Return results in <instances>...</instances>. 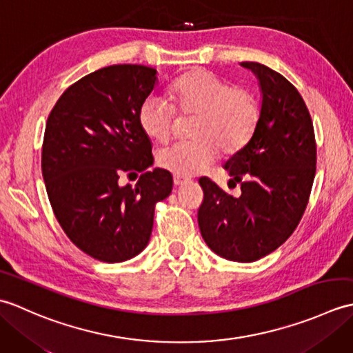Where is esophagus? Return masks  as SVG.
<instances>
[{
    "label": "esophagus",
    "mask_w": 353,
    "mask_h": 353,
    "mask_svg": "<svg viewBox=\"0 0 353 353\" xmlns=\"http://www.w3.org/2000/svg\"><path fill=\"white\" fill-rule=\"evenodd\" d=\"M172 181H174V185H176V186H182V185H185V183H188L190 179H188V177H183V176L174 174V179H172Z\"/></svg>",
    "instance_id": "esophagus-1"
}]
</instances>
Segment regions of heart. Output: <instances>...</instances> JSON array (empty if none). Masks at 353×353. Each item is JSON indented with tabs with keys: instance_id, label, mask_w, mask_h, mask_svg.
I'll use <instances>...</instances> for the list:
<instances>
[{
	"instance_id": "1",
	"label": "heart",
	"mask_w": 353,
	"mask_h": 353,
	"mask_svg": "<svg viewBox=\"0 0 353 353\" xmlns=\"http://www.w3.org/2000/svg\"><path fill=\"white\" fill-rule=\"evenodd\" d=\"M174 109L182 117H196L192 141L176 142L157 154L162 168L177 176L206 170L220 154H235L256 130L261 106L249 89L229 83L214 72L197 70L177 79L170 88ZM174 109L150 97L139 109V125L150 139L168 141L174 130Z\"/></svg>"
}]
</instances>
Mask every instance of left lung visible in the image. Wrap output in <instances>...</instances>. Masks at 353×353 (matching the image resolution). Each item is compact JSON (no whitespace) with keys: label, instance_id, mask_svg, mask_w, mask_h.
<instances>
[{"label":"left lung","instance_id":"8db88e82","mask_svg":"<svg viewBox=\"0 0 353 353\" xmlns=\"http://www.w3.org/2000/svg\"><path fill=\"white\" fill-rule=\"evenodd\" d=\"M259 80L261 117L252 139L224 163L241 196L224 192L208 177L199 183L201 236L219 256L252 262L283 244L308 205L316 176L317 147L312 119L297 89L282 74L258 62H243Z\"/></svg>","mask_w":353,"mask_h":353}]
</instances>
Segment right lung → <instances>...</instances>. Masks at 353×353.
Wrapping results in <instances>:
<instances>
[{
	"label": "right lung",
	"mask_w": 353,
	"mask_h": 353,
	"mask_svg": "<svg viewBox=\"0 0 353 353\" xmlns=\"http://www.w3.org/2000/svg\"><path fill=\"white\" fill-rule=\"evenodd\" d=\"M157 81L144 65H112L71 85L45 125L42 176L63 232L81 252L123 262L145 249L154 206L172 190L171 172L153 165L139 109ZM142 172L139 183L119 177Z\"/></svg>",
	"instance_id": "right-lung-1"
}]
</instances>
